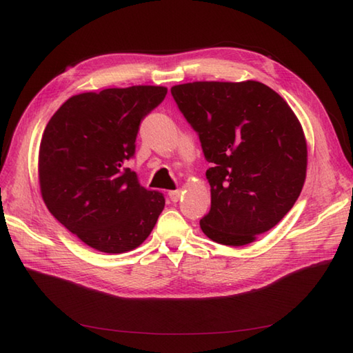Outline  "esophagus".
I'll return each mask as SVG.
<instances>
[{"instance_id":"obj_1","label":"esophagus","mask_w":353,"mask_h":353,"mask_svg":"<svg viewBox=\"0 0 353 353\" xmlns=\"http://www.w3.org/2000/svg\"><path fill=\"white\" fill-rule=\"evenodd\" d=\"M181 194H182V191H181V190H174V191H170V192H168V196H170V200H171V201H174V203H176V201H177L179 199H181Z\"/></svg>"}]
</instances>
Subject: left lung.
<instances>
[{"mask_svg":"<svg viewBox=\"0 0 353 353\" xmlns=\"http://www.w3.org/2000/svg\"><path fill=\"white\" fill-rule=\"evenodd\" d=\"M171 95L212 163L201 230L224 245L254 241L288 214L303 188L308 150L297 117L254 80L192 81L172 86Z\"/></svg>","mask_w":353,"mask_h":353,"instance_id":"left-lung-1","label":"left lung"}]
</instances>
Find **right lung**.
Listing matches in <instances>:
<instances>
[{
    "label": "right lung",
    "instance_id": "add662e5",
    "mask_svg": "<svg viewBox=\"0 0 353 353\" xmlns=\"http://www.w3.org/2000/svg\"><path fill=\"white\" fill-rule=\"evenodd\" d=\"M167 95L163 86L110 88L71 97L45 127L42 199L54 219L95 250L124 253L152 234L163 194L129 168L139 124Z\"/></svg>",
    "mask_w": 353,
    "mask_h": 353
}]
</instances>
